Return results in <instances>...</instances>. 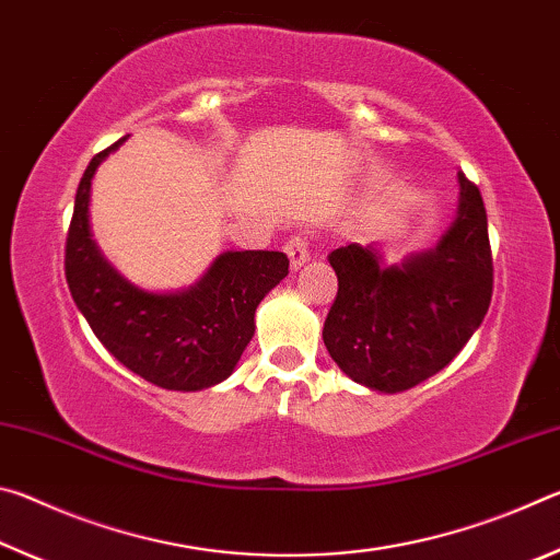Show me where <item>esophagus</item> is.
Segmentation results:
<instances>
[{"mask_svg":"<svg viewBox=\"0 0 560 560\" xmlns=\"http://www.w3.org/2000/svg\"><path fill=\"white\" fill-rule=\"evenodd\" d=\"M283 252H287V257H289V264H291V269L296 271V269H301L303 264L308 261V242L303 240V236H291V240L283 244Z\"/></svg>","mask_w":560,"mask_h":560,"instance_id":"esophagus-1","label":"esophagus"}]
</instances>
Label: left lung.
I'll list each match as a JSON object with an SVG mask.
<instances>
[{
  "label": "left lung",
  "mask_w": 560,
  "mask_h": 560,
  "mask_svg": "<svg viewBox=\"0 0 560 560\" xmlns=\"http://www.w3.org/2000/svg\"><path fill=\"white\" fill-rule=\"evenodd\" d=\"M459 202L432 249L387 264L381 244H348L328 254L338 293L324 324L330 358L350 381L395 395L440 373L481 326L491 267L487 210L459 173Z\"/></svg>",
  "instance_id": "1"
}]
</instances>
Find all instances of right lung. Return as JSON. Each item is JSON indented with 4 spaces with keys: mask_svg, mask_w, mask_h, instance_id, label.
<instances>
[{
    "mask_svg": "<svg viewBox=\"0 0 560 560\" xmlns=\"http://www.w3.org/2000/svg\"><path fill=\"white\" fill-rule=\"evenodd\" d=\"M126 143L91 160L75 189L66 236V281L75 306L108 353L165 390L197 393L234 373L254 336L261 299L289 273L283 252H222L192 287L150 291L113 267L91 232V185L98 165Z\"/></svg>",
    "mask_w": 560,
    "mask_h": 560,
    "instance_id": "1",
    "label": "right lung"
}]
</instances>
